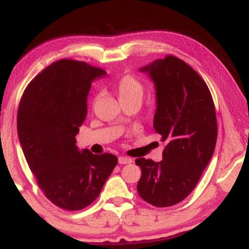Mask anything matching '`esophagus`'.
<instances>
[{
	"label": "esophagus",
	"mask_w": 249,
	"mask_h": 249,
	"mask_svg": "<svg viewBox=\"0 0 249 249\" xmlns=\"http://www.w3.org/2000/svg\"><path fill=\"white\" fill-rule=\"evenodd\" d=\"M131 162H132V160L128 157H119V163L120 164L124 165V164H129Z\"/></svg>",
	"instance_id": "1"
}]
</instances>
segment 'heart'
<instances>
[{
    "mask_svg": "<svg viewBox=\"0 0 249 249\" xmlns=\"http://www.w3.org/2000/svg\"><path fill=\"white\" fill-rule=\"evenodd\" d=\"M113 91L117 94L121 104L129 103V102L141 103L144 95V85L136 76L126 74L117 82L113 87Z\"/></svg>",
    "mask_w": 249,
    "mask_h": 249,
    "instance_id": "1",
    "label": "heart"
}]
</instances>
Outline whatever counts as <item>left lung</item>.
Here are the masks:
<instances>
[{"mask_svg":"<svg viewBox=\"0 0 249 249\" xmlns=\"http://www.w3.org/2000/svg\"><path fill=\"white\" fill-rule=\"evenodd\" d=\"M155 83L154 128L166 142L163 160L139 158L138 193L157 207L183 201L194 190L212 159L218 125L212 93L196 70L174 55L139 69Z\"/></svg>","mask_w":249,"mask_h":249,"instance_id":"left-lung-1","label":"left lung"}]
</instances>
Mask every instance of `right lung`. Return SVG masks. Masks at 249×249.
<instances>
[{
	"mask_svg": "<svg viewBox=\"0 0 249 249\" xmlns=\"http://www.w3.org/2000/svg\"><path fill=\"white\" fill-rule=\"evenodd\" d=\"M105 74L86 62L56 61L29 83L18 105L25 159L45 196L63 209L90 205L118 163L111 154L93 155L75 145L91 83Z\"/></svg>",
	"mask_w": 249,
	"mask_h": 249,
	"instance_id": "1",
	"label": "right lung"
}]
</instances>
